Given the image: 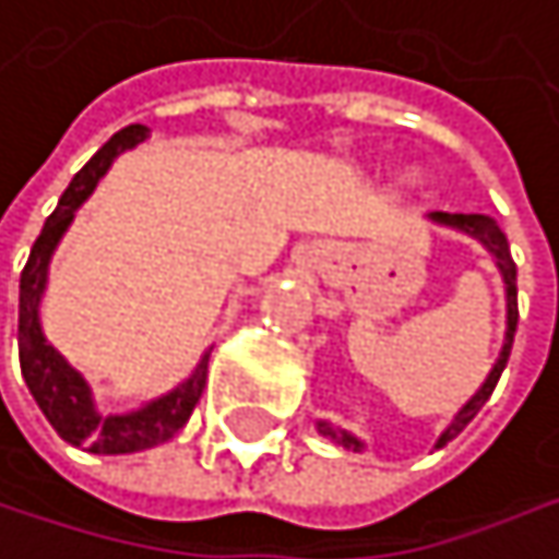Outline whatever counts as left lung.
I'll return each instance as SVG.
<instances>
[{
  "mask_svg": "<svg viewBox=\"0 0 559 559\" xmlns=\"http://www.w3.org/2000/svg\"><path fill=\"white\" fill-rule=\"evenodd\" d=\"M432 218L436 222H442V225H452V228H462V231H468V235H475L491 254H495V261H498V267H501V274H504V292H508V334H504V347H501V357H498V364H495V370L488 373V380H485V386L468 400V406L455 416V423L442 432V439H439V449L445 445V442H452L478 413H481V406L491 400V393H495V386H498V380H501V373H504V367H508V357H511V347H514V331H518V264H514V258H511V248H508V238H504V231L495 225V218H488V215H478V212H432ZM318 429H321V436H328V439H334L337 445H344V449H364L354 436H347L344 429H337V426H331V423H318Z\"/></svg>",
  "mask_w": 559,
  "mask_h": 559,
  "instance_id": "1",
  "label": "left lung"
}]
</instances>
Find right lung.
<instances>
[{
  "mask_svg": "<svg viewBox=\"0 0 559 559\" xmlns=\"http://www.w3.org/2000/svg\"><path fill=\"white\" fill-rule=\"evenodd\" d=\"M146 127L143 123H130L123 130H117L71 179V186L61 192L58 209L45 218L41 235L32 245V254L22 267V282H19V357H22V377L38 403V409L45 413V419L51 423V429L71 442V445H84L87 452L97 455H127V452H140V449H153L166 439H173L192 416L202 390H205V367H209V354L199 360L195 373L176 386L169 396L127 413V416H100L91 403V390L84 383V377L78 370H71L64 364V357L45 341L41 328H38V298L45 292V274H48V261L51 251L58 245V238L64 235V228L71 225L78 205L94 192L97 179L107 173V166L114 163L117 153L136 146L140 140H146Z\"/></svg>",
  "mask_w": 559,
  "mask_h": 559,
  "instance_id": "obj_1",
  "label": "right lung"
}]
</instances>
